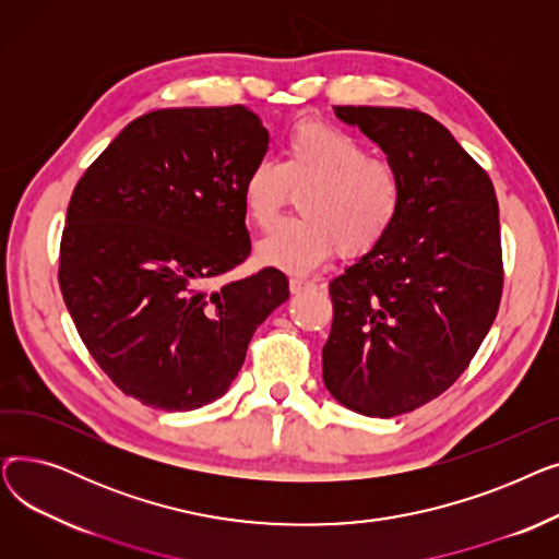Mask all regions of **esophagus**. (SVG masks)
I'll return each mask as SVG.
<instances>
[{"label": "esophagus", "mask_w": 559, "mask_h": 559, "mask_svg": "<svg viewBox=\"0 0 559 559\" xmlns=\"http://www.w3.org/2000/svg\"><path fill=\"white\" fill-rule=\"evenodd\" d=\"M310 287H314V283H312V281H308V278H301V276H292V278H289V289H292V295H299V292L310 289Z\"/></svg>", "instance_id": "obj_1"}]
</instances>
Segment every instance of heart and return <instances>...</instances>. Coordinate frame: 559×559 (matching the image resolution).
I'll return each instance as SVG.
<instances>
[{"label": "heart", "mask_w": 559, "mask_h": 559, "mask_svg": "<svg viewBox=\"0 0 559 559\" xmlns=\"http://www.w3.org/2000/svg\"><path fill=\"white\" fill-rule=\"evenodd\" d=\"M292 192L299 219L278 224L258 242V258L272 267L306 272L331 258L376 249L394 230L405 203L401 169L371 156L369 146L333 124L304 120L283 142L281 163L260 158L242 181L247 219L270 228Z\"/></svg>", "instance_id": "b5f03b06"}]
</instances>
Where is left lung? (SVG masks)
Listing matches in <instances>:
<instances>
[{"mask_svg": "<svg viewBox=\"0 0 559 559\" xmlns=\"http://www.w3.org/2000/svg\"><path fill=\"white\" fill-rule=\"evenodd\" d=\"M405 181L388 238L331 281L324 385L348 409L390 419L444 394L474 360L503 297L489 174L413 108L335 106Z\"/></svg>", "mask_w": 559, "mask_h": 559, "instance_id": "obj_1", "label": "left lung"}]
</instances>
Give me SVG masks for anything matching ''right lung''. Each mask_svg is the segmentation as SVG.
<instances>
[{
	"label": "right lung",
	"mask_w": 559,
	"mask_h": 559,
	"mask_svg": "<svg viewBox=\"0 0 559 559\" xmlns=\"http://www.w3.org/2000/svg\"><path fill=\"white\" fill-rule=\"evenodd\" d=\"M267 144L242 104L160 108L127 124L72 192L58 285L95 362L142 405L219 399L289 297L274 267L213 287L251 253L242 181Z\"/></svg>",
	"instance_id": "obj_1"
}]
</instances>
